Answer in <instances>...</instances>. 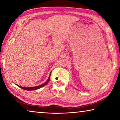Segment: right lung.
<instances>
[{
  "label": "right lung",
  "mask_w": 120,
  "mask_h": 120,
  "mask_svg": "<svg viewBox=\"0 0 120 120\" xmlns=\"http://www.w3.org/2000/svg\"><path fill=\"white\" fill-rule=\"evenodd\" d=\"M50 75H51V73H50ZM50 76L49 77V78L46 81V82L43 83V84H42V85H39V86H35V87H22V86H19V85H17L18 86H19V87H21V88L24 89V90H36V89H39L40 88H41V87H43L45 86V85H46V84H48V83L49 82L50 80Z\"/></svg>",
  "instance_id": "1"
}]
</instances>
